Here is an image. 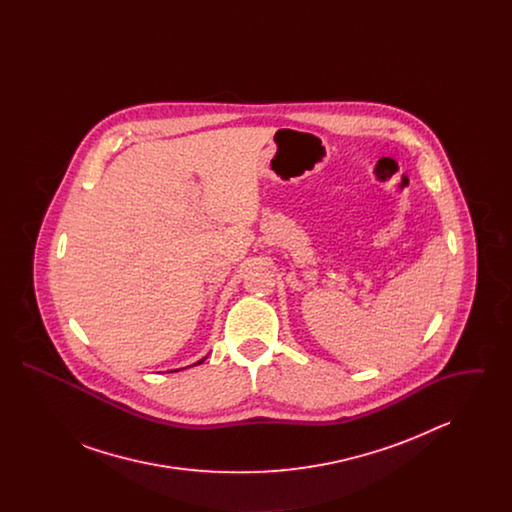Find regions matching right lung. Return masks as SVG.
Returning <instances> with one entry per match:
<instances>
[{"label":"right lung","instance_id":"obj_1","mask_svg":"<svg viewBox=\"0 0 512 512\" xmlns=\"http://www.w3.org/2000/svg\"><path fill=\"white\" fill-rule=\"evenodd\" d=\"M199 363H201V361H199Z\"/></svg>","mask_w":512,"mask_h":512}]
</instances>
